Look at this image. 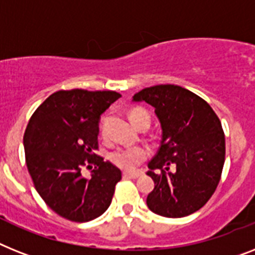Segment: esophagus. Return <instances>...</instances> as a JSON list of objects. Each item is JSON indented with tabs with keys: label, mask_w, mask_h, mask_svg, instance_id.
Here are the masks:
<instances>
[{
	"label": "esophagus",
	"mask_w": 255,
	"mask_h": 255,
	"mask_svg": "<svg viewBox=\"0 0 255 255\" xmlns=\"http://www.w3.org/2000/svg\"><path fill=\"white\" fill-rule=\"evenodd\" d=\"M124 178H138L140 177L139 172H124Z\"/></svg>",
	"instance_id": "esophagus-1"
}]
</instances>
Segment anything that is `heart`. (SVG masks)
Instances as JSON below:
<instances>
[{"label": "heart", "instance_id": "heart-1", "mask_svg": "<svg viewBox=\"0 0 255 255\" xmlns=\"http://www.w3.org/2000/svg\"><path fill=\"white\" fill-rule=\"evenodd\" d=\"M142 116H148L147 112L142 109H132L130 112V120L132 125H135L136 121ZM148 156V150L146 147L142 146H132V147H120L117 150L112 151L109 155V159L115 165L123 168V169L132 170L135 167H138L146 157Z\"/></svg>", "mask_w": 255, "mask_h": 255}]
</instances>
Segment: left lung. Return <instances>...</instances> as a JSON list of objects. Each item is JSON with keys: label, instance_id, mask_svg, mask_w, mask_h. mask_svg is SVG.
Masks as SVG:
<instances>
[{"label": "left lung", "instance_id": "1", "mask_svg": "<svg viewBox=\"0 0 255 255\" xmlns=\"http://www.w3.org/2000/svg\"><path fill=\"white\" fill-rule=\"evenodd\" d=\"M132 102L152 105L161 126L160 147L148 163L155 188L147 206L165 218L198 211L222 176L226 138L220 120L207 102L180 86L143 88Z\"/></svg>", "mask_w": 255, "mask_h": 255}]
</instances>
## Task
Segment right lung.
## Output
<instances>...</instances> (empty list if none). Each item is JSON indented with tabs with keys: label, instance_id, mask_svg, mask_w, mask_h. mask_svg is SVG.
I'll return each mask as SVG.
<instances>
[{
	"label": "right lung",
	"instance_id": "1",
	"mask_svg": "<svg viewBox=\"0 0 255 255\" xmlns=\"http://www.w3.org/2000/svg\"><path fill=\"white\" fill-rule=\"evenodd\" d=\"M119 98L116 91L61 90L29 119L23 136L27 168L48 207L67 220H94L112 202L121 170L94 151L100 116ZM87 163L95 168L86 179L80 170Z\"/></svg>",
	"mask_w": 255,
	"mask_h": 255
}]
</instances>
